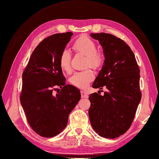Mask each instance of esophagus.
I'll use <instances>...</instances> for the list:
<instances>
[{
	"instance_id": "obj_1",
	"label": "esophagus",
	"mask_w": 159,
	"mask_h": 159,
	"mask_svg": "<svg viewBox=\"0 0 159 159\" xmlns=\"http://www.w3.org/2000/svg\"><path fill=\"white\" fill-rule=\"evenodd\" d=\"M80 94H81L82 98H88V94H87V92H84V91H81V92H80Z\"/></svg>"
}]
</instances>
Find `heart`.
Returning <instances> with one entry per match:
<instances>
[{"label":"heart","mask_w":159,"mask_h":159,"mask_svg":"<svg viewBox=\"0 0 159 159\" xmlns=\"http://www.w3.org/2000/svg\"><path fill=\"white\" fill-rule=\"evenodd\" d=\"M72 48L76 52L86 56V66H90L93 69H98L102 66L104 56L100 52L97 51L96 43L88 37H80L74 42ZM70 52L67 50H63L60 56L59 63L61 69L66 72L70 70ZM94 76L93 71L87 69L74 73L70 78V82L78 88L85 89L93 80Z\"/></svg>","instance_id":"b5f03b06"}]
</instances>
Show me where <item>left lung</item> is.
Segmentation results:
<instances>
[{"label": "left lung", "instance_id": "1", "mask_svg": "<svg viewBox=\"0 0 159 159\" xmlns=\"http://www.w3.org/2000/svg\"><path fill=\"white\" fill-rule=\"evenodd\" d=\"M90 35L98 40L105 58L92 87L107 89L102 96L96 92L89 95L90 122L100 136L115 139L130 127L141 101L139 68L123 40L105 33Z\"/></svg>", "mask_w": 159, "mask_h": 159}]
</instances>
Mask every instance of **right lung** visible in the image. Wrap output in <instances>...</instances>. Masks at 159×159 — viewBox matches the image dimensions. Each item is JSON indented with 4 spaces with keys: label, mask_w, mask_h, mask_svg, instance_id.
I'll list each match as a JSON object with an SVG mask.
<instances>
[{
    "label": "right lung",
    "mask_w": 159,
    "mask_h": 159,
    "mask_svg": "<svg viewBox=\"0 0 159 159\" xmlns=\"http://www.w3.org/2000/svg\"><path fill=\"white\" fill-rule=\"evenodd\" d=\"M72 35V32L56 33L43 39L33 52L22 74L20 102L30 126L43 137L61 133L80 99L79 89L66 84L59 63ZM57 87L61 91L55 95Z\"/></svg>",
    "instance_id": "obj_1"
}]
</instances>
